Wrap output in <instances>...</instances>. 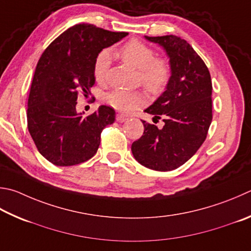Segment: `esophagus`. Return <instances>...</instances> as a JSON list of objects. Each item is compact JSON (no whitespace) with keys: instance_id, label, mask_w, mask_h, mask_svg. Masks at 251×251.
<instances>
[{"instance_id":"obj_1","label":"esophagus","mask_w":251,"mask_h":251,"mask_svg":"<svg viewBox=\"0 0 251 251\" xmlns=\"http://www.w3.org/2000/svg\"><path fill=\"white\" fill-rule=\"evenodd\" d=\"M127 120H128V117L125 116V115H123V114H117V115H116V121L117 122L123 123V122H125Z\"/></svg>"}]
</instances>
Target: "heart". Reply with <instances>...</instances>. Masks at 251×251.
Wrapping results in <instances>:
<instances>
[{
  "mask_svg": "<svg viewBox=\"0 0 251 251\" xmlns=\"http://www.w3.org/2000/svg\"><path fill=\"white\" fill-rule=\"evenodd\" d=\"M123 61L138 69L139 80L152 94L161 93L171 79V66L165 58L156 57L154 50L137 39H131L118 49ZM111 65V52L103 49L98 53L93 65V75L99 83L106 79ZM145 93L141 91L115 89L104 95V102L115 110L128 113L146 103Z\"/></svg>",
  "mask_w": 251,
  "mask_h": 251,
  "instance_id": "1",
  "label": "heart"
}]
</instances>
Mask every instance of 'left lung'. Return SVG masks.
<instances>
[{
  "instance_id": "left-lung-1",
  "label": "left lung",
  "mask_w": 251,
  "mask_h": 251,
  "mask_svg": "<svg viewBox=\"0 0 251 251\" xmlns=\"http://www.w3.org/2000/svg\"><path fill=\"white\" fill-rule=\"evenodd\" d=\"M145 37L165 48L172 74L167 90L145 110L154 121L162 117L165 125L159 129L143 121L144 134L131 151L149 169L171 171L184 165L206 139L213 118L211 75L186 40L175 35Z\"/></svg>"
}]
</instances>
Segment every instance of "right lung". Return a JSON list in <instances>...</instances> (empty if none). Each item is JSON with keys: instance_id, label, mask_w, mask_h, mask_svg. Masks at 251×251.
<instances>
[{"instance_id": "add662e5", "label": "right lung", "mask_w": 251, "mask_h": 251, "mask_svg": "<svg viewBox=\"0 0 251 251\" xmlns=\"http://www.w3.org/2000/svg\"><path fill=\"white\" fill-rule=\"evenodd\" d=\"M128 34L92 24H76L45 49L31 82L27 127L38 151L53 165L75 166L97 153L101 133L115 121L114 108L101 105L83 117L75 111L81 93L95 83L93 65L103 48Z\"/></svg>"}]
</instances>
